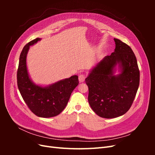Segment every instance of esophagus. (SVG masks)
I'll list each match as a JSON object with an SVG mask.
<instances>
[{
  "label": "esophagus",
  "mask_w": 155,
  "mask_h": 155,
  "mask_svg": "<svg viewBox=\"0 0 155 155\" xmlns=\"http://www.w3.org/2000/svg\"><path fill=\"white\" fill-rule=\"evenodd\" d=\"M86 78V75L84 74H81L79 75V82H83L85 81V79Z\"/></svg>",
  "instance_id": "34e87169"
}]
</instances>
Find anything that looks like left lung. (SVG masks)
<instances>
[{
    "label": "left lung",
    "mask_w": 155,
    "mask_h": 155,
    "mask_svg": "<svg viewBox=\"0 0 155 155\" xmlns=\"http://www.w3.org/2000/svg\"><path fill=\"white\" fill-rule=\"evenodd\" d=\"M114 40V52L105 56L85 79L89 104L96 114L104 118L125 114L133 104L140 83V71L133 50L120 39ZM117 63L122 73L114 76L113 69Z\"/></svg>",
    "instance_id": "left-lung-1"
}]
</instances>
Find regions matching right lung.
I'll return each instance as SVG.
<instances>
[{"mask_svg": "<svg viewBox=\"0 0 155 155\" xmlns=\"http://www.w3.org/2000/svg\"><path fill=\"white\" fill-rule=\"evenodd\" d=\"M40 40V38L32 40L23 48L17 73V85L23 100L33 113L42 118H50L58 116L64 110L79 80L78 76H73L47 87L32 83L27 71L26 55L30 46Z\"/></svg>", "mask_w": 155, "mask_h": 155, "instance_id": "obj_1", "label": "right lung"}]
</instances>
